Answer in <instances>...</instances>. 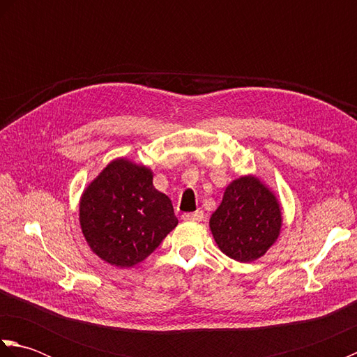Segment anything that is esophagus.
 Wrapping results in <instances>:
<instances>
[{
  "mask_svg": "<svg viewBox=\"0 0 357 357\" xmlns=\"http://www.w3.org/2000/svg\"><path fill=\"white\" fill-rule=\"evenodd\" d=\"M183 219H184V221H202V219H204V211L202 210H196L195 213H184Z\"/></svg>",
  "mask_w": 357,
  "mask_h": 357,
  "instance_id": "obj_1",
  "label": "esophagus"
}]
</instances>
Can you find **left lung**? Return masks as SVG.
I'll use <instances>...</instances> for the list:
<instances>
[{"label": "left lung", "instance_id": "1", "mask_svg": "<svg viewBox=\"0 0 357 357\" xmlns=\"http://www.w3.org/2000/svg\"><path fill=\"white\" fill-rule=\"evenodd\" d=\"M280 227L282 208L276 195L255 174L231 181L210 218L219 250L239 262H253L267 253Z\"/></svg>", "mask_w": 357, "mask_h": 357}]
</instances>
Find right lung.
<instances>
[{
    "label": "right lung",
    "mask_w": 357,
    "mask_h": 357,
    "mask_svg": "<svg viewBox=\"0 0 357 357\" xmlns=\"http://www.w3.org/2000/svg\"><path fill=\"white\" fill-rule=\"evenodd\" d=\"M79 225L98 257L128 268L155 252L178 218L149 167L116 158L82 192Z\"/></svg>",
    "instance_id": "add662e5"
}]
</instances>
